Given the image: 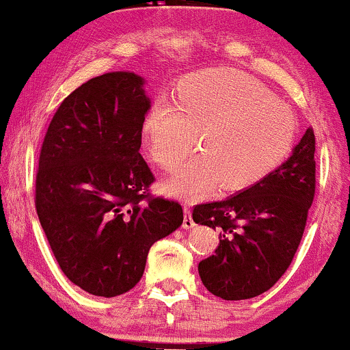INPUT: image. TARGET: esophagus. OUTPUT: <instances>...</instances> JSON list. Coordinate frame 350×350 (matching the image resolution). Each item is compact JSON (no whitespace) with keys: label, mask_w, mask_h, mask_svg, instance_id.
<instances>
[{"label":"esophagus","mask_w":350,"mask_h":350,"mask_svg":"<svg viewBox=\"0 0 350 350\" xmlns=\"http://www.w3.org/2000/svg\"><path fill=\"white\" fill-rule=\"evenodd\" d=\"M196 226V222H194V219H192V215H191V208L189 207H184V220H183V227L186 228H192Z\"/></svg>","instance_id":"34e87169"}]
</instances>
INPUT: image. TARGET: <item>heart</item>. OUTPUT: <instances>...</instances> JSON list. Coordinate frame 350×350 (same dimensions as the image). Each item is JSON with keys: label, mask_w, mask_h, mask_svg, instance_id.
I'll list each match as a JSON object with an SVG mask.
<instances>
[{"label": "heart", "mask_w": 350, "mask_h": 350, "mask_svg": "<svg viewBox=\"0 0 350 350\" xmlns=\"http://www.w3.org/2000/svg\"><path fill=\"white\" fill-rule=\"evenodd\" d=\"M184 164L164 189L184 200H199L220 186L247 191L268 179L290 158L298 123L286 105L250 75L230 69L199 70L180 79L172 103L154 100L142 124L143 146L163 170Z\"/></svg>", "instance_id": "heart-1"}]
</instances>
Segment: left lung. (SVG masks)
I'll return each instance as SVG.
<instances>
[{
  "instance_id": "obj_1",
  "label": "left lung",
  "mask_w": 350,
  "mask_h": 350,
  "mask_svg": "<svg viewBox=\"0 0 350 350\" xmlns=\"http://www.w3.org/2000/svg\"><path fill=\"white\" fill-rule=\"evenodd\" d=\"M316 139L311 128L286 159L258 186L192 211L196 224L219 228L215 253L199 263L212 295L250 299L288 270L306 227L316 189Z\"/></svg>"
}]
</instances>
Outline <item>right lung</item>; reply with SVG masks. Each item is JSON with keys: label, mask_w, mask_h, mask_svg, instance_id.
<instances>
[{"label": "right lung", "mask_w": 350, "mask_h": 350, "mask_svg": "<svg viewBox=\"0 0 350 350\" xmlns=\"http://www.w3.org/2000/svg\"><path fill=\"white\" fill-rule=\"evenodd\" d=\"M150 107L143 77L108 72L75 88L44 136L36 211L60 270L90 295L130 291L151 245L183 224L178 202L148 192L154 176L139 148Z\"/></svg>", "instance_id": "right-lung-1"}]
</instances>
